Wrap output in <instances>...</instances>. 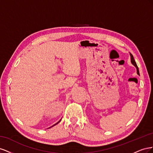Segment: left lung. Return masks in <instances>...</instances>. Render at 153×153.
I'll return each mask as SVG.
<instances>
[{"label": "left lung", "mask_w": 153, "mask_h": 153, "mask_svg": "<svg viewBox=\"0 0 153 153\" xmlns=\"http://www.w3.org/2000/svg\"><path fill=\"white\" fill-rule=\"evenodd\" d=\"M129 54H130V57H131V64H133V65L137 68V73L138 75H139V70H138V66L137 65V63L135 61V60H134V58H133V56L132 55V54L131 53H129Z\"/></svg>", "instance_id": "obj_1"}]
</instances>
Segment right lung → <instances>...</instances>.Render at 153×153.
<instances>
[{"instance_id":"right-lung-1","label":"right lung","mask_w":153,"mask_h":153,"mask_svg":"<svg viewBox=\"0 0 153 153\" xmlns=\"http://www.w3.org/2000/svg\"><path fill=\"white\" fill-rule=\"evenodd\" d=\"M61 121V120H60V121H59V122H58V123H56V124H54V125H53V126H51V127H53V126H55V125H56V124H58V123H59V122H60V121ZM51 127H50V128H51Z\"/></svg>"}]
</instances>
